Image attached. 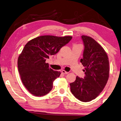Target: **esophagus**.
<instances>
[{
    "mask_svg": "<svg viewBox=\"0 0 121 121\" xmlns=\"http://www.w3.org/2000/svg\"><path fill=\"white\" fill-rule=\"evenodd\" d=\"M61 72H62L63 74H67L68 73V72H66V71H65V70H62V71H61Z\"/></svg>",
    "mask_w": 121,
    "mask_h": 121,
    "instance_id": "esophagus-1",
    "label": "esophagus"
}]
</instances>
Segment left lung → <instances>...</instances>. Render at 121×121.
<instances>
[{"label":"left lung","instance_id":"8db88e82","mask_svg":"<svg viewBox=\"0 0 121 121\" xmlns=\"http://www.w3.org/2000/svg\"><path fill=\"white\" fill-rule=\"evenodd\" d=\"M85 48L80 62L85 67L84 79L77 76L70 84L72 94L82 102L94 99L105 87L109 77V61L107 53L92 38L82 35Z\"/></svg>","mask_w":121,"mask_h":121}]
</instances>
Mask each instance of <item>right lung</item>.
I'll use <instances>...</instances> for the list:
<instances>
[{
    "instance_id": "1",
    "label": "right lung",
    "mask_w": 121,
    "mask_h": 121,
    "mask_svg": "<svg viewBox=\"0 0 121 121\" xmlns=\"http://www.w3.org/2000/svg\"><path fill=\"white\" fill-rule=\"evenodd\" d=\"M70 36L63 37L43 35L26 43L18 58V68L22 83L35 96H43L53 89V82L60 72L54 71L46 62L62 47L71 41Z\"/></svg>"
}]
</instances>
